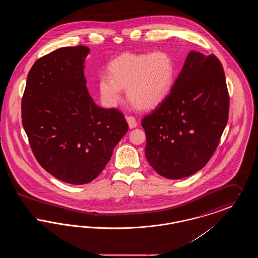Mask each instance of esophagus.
I'll use <instances>...</instances> for the list:
<instances>
[{"instance_id":"34e87169","label":"esophagus","mask_w":258,"mask_h":258,"mask_svg":"<svg viewBox=\"0 0 258 258\" xmlns=\"http://www.w3.org/2000/svg\"><path fill=\"white\" fill-rule=\"evenodd\" d=\"M125 119H126V122L128 123L130 128H135V127H136L137 123H136V121H135V117H133V116H126Z\"/></svg>"}]
</instances>
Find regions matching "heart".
I'll use <instances>...</instances> for the list:
<instances>
[{
	"label": "heart",
	"mask_w": 258,
	"mask_h": 258,
	"mask_svg": "<svg viewBox=\"0 0 258 258\" xmlns=\"http://www.w3.org/2000/svg\"><path fill=\"white\" fill-rule=\"evenodd\" d=\"M109 74L98 76L100 99L106 106H115L126 89L127 99L136 107L149 110L158 106L171 90L176 64L166 52L125 53L111 61Z\"/></svg>",
	"instance_id": "heart-1"
}]
</instances>
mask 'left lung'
Wrapping results in <instances>:
<instances>
[{"instance_id":"left-lung-1","label":"left lung","mask_w":258,"mask_h":258,"mask_svg":"<svg viewBox=\"0 0 258 258\" xmlns=\"http://www.w3.org/2000/svg\"><path fill=\"white\" fill-rule=\"evenodd\" d=\"M228 111L221 61L190 51L169 95L141 121L149 164L174 180L202 169L219 145Z\"/></svg>"}]
</instances>
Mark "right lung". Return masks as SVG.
Listing matches in <instances>:
<instances>
[{
  "instance_id": "right-lung-1",
  "label": "right lung",
  "mask_w": 258,
  "mask_h": 258,
  "mask_svg": "<svg viewBox=\"0 0 258 258\" xmlns=\"http://www.w3.org/2000/svg\"><path fill=\"white\" fill-rule=\"evenodd\" d=\"M90 49L62 47L38 59L27 77L22 124L39 164L64 183L96 179L128 130L122 112L91 98L84 76Z\"/></svg>"
}]
</instances>
